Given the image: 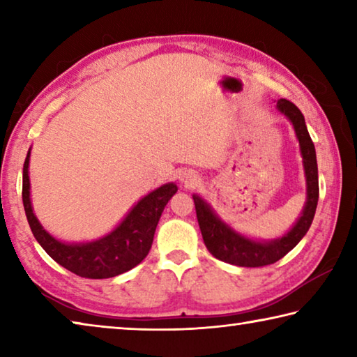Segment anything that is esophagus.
I'll return each instance as SVG.
<instances>
[{
    "label": "esophagus",
    "mask_w": 357,
    "mask_h": 357,
    "mask_svg": "<svg viewBox=\"0 0 357 357\" xmlns=\"http://www.w3.org/2000/svg\"><path fill=\"white\" fill-rule=\"evenodd\" d=\"M179 178H181V181H183V183L187 184V185H192V184L197 183V174H193L192 172L181 173Z\"/></svg>",
    "instance_id": "1"
}]
</instances>
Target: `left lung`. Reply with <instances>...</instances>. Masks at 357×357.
Segmentation results:
<instances>
[{"label": "left lung", "mask_w": 357, "mask_h": 357, "mask_svg": "<svg viewBox=\"0 0 357 357\" xmlns=\"http://www.w3.org/2000/svg\"><path fill=\"white\" fill-rule=\"evenodd\" d=\"M277 108L291 121L296 130V137L299 140L301 154L304 159V170L307 178V203L302 211L301 219L289 229L285 236L273 241V243H257L247 239L241 234L234 233L231 228L217 219V215L204 203L200 197L193 195L195 203L198 225L202 229V236L206 249L213 253V257L222 261L243 266V268H261V266L274 264L283 258L287 253L298 245L299 241L305 236L315 217L318 204V165L315 146L307 130L304 114L293 102L287 99L277 100Z\"/></svg>", "instance_id": "8db88e82"}]
</instances>
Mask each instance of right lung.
<instances>
[{
  "instance_id": "1",
  "label": "right lung",
  "mask_w": 357,
  "mask_h": 357,
  "mask_svg": "<svg viewBox=\"0 0 357 357\" xmlns=\"http://www.w3.org/2000/svg\"><path fill=\"white\" fill-rule=\"evenodd\" d=\"M28 164L29 151L23 164L22 198L34 238L58 264L84 279H110L142 263L153 245L162 211L178 190L176 184H165L151 192L135 204L119 227L96 243L64 244L52 238L36 219L29 202Z\"/></svg>"
}]
</instances>
